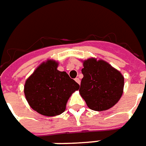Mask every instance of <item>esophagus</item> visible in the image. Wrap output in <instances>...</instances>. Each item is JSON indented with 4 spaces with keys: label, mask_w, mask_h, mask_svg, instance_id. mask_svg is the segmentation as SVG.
<instances>
[{
    "label": "esophagus",
    "mask_w": 146,
    "mask_h": 146,
    "mask_svg": "<svg viewBox=\"0 0 146 146\" xmlns=\"http://www.w3.org/2000/svg\"><path fill=\"white\" fill-rule=\"evenodd\" d=\"M75 81H76V82H77V83H78V84L80 85L81 81H80V79H79V78H75Z\"/></svg>",
    "instance_id": "esophagus-1"
}]
</instances>
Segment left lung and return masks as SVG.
Masks as SVG:
<instances>
[{
    "label": "left lung",
    "instance_id": "1",
    "mask_svg": "<svg viewBox=\"0 0 146 146\" xmlns=\"http://www.w3.org/2000/svg\"><path fill=\"white\" fill-rule=\"evenodd\" d=\"M83 66L79 92L88 107L104 111L116 105L123 94L122 74L106 61L95 58L84 60Z\"/></svg>",
    "mask_w": 146,
    "mask_h": 146
}]
</instances>
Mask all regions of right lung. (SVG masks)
<instances>
[{"mask_svg":"<svg viewBox=\"0 0 146 146\" xmlns=\"http://www.w3.org/2000/svg\"><path fill=\"white\" fill-rule=\"evenodd\" d=\"M57 66L53 60L41 63L26 80L24 88L30 107L47 117L62 113L70 96L80 87L66 72L57 70Z\"/></svg>","mask_w":146,"mask_h":146,"instance_id":"obj_1","label":"right lung"}]
</instances>
